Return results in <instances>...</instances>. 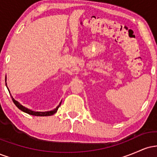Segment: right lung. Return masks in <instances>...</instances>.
Masks as SVG:
<instances>
[{"label": "right lung", "mask_w": 157, "mask_h": 157, "mask_svg": "<svg viewBox=\"0 0 157 157\" xmlns=\"http://www.w3.org/2000/svg\"><path fill=\"white\" fill-rule=\"evenodd\" d=\"M9 92H10V91H9ZM12 97V101H13L14 103H15V105L17 106V108L20 110H21V111H23V112L25 113H29V114H31V115H34V116H40V117H46V116H51V115H53L54 113H55L57 112V109H58V108L60 106V104H61V102H60V104H59V105H57V107L54 110H52V111H45V112H41V111H32V110L27 109V108L24 107V106H23L21 104H20L18 102L16 101L15 99Z\"/></svg>", "instance_id": "right-lung-1"}]
</instances>
